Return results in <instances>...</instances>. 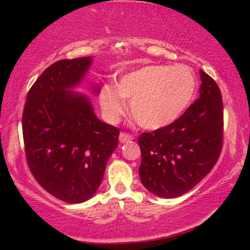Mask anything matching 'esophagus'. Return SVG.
I'll return each mask as SVG.
<instances>
[{"label":"esophagus","mask_w":250,"mask_h":250,"mask_svg":"<svg viewBox=\"0 0 250 250\" xmlns=\"http://www.w3.org/2000/svg\"><path fill=\"white\" fill-rule=\"evenodd\" d=\"M133 139H134L133 135L127 134V133H121V134H120V136H119V140H120V142H121V143H125L128 141H131Z\"/></svg>","instance_id":"34e87169"}]
</instances>
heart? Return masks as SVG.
<instances>
[{
    "label": "heart",
    "mask_w": 250,
    "mask_h": 250,
    "mask_svg": "<svg viewBox=\"0 0 250 250\" xmlns=\"http://www.w3.org/2000/svg\"><path fill=\"white\" fill-rule=\"evenodd\" d=\"M195 89L196 79L187 65L148 64L120 77L116 87H102L100 105L105 120L115 123L125 113V100L131 101V115L137 125L156 130L185 113Z\"/></svg>",
    "instance_id": "heart-1"
}]
</instances>
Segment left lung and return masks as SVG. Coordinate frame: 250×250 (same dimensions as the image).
I'll list each match as a JSON object with an SVG mask.
<instances>
[{
    "label": "left lung",
    "instance_id": "1",
    "mask_svg": "<svg viewBox=\"0 0 250 250\" xmlns=\"http://www.w3.org/2000/svg\"><path fill=\"white\" fill-rule=\"evenodd\" d=\"M200 97L176 121L139 137L142 185L165 199L181 196L213 169L223 142V103L219 85L200 70Z\"/></svg>",
    "mask_w": 250,
    "mask_h": 250
}]
</instances>
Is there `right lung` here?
<instances>
[{
    "label": "right lung",
    "mask_w": 250,
    "mask_h": 250,
    "mask_svg": "<svg viewBox=\"0 0 250 250\" xmlns=\"http://www.w3.org/2000/svg\"><path fill=\"white\" fill-rule=\"evenodd\" d=\"M91 57L61 60L30 88L22 130L31 174L48 193L68 203L90 199L117 147L120 130L97 119L90 100L73 91ZM99 94L100 88L94 87Z\"/></svg>",
    "instance_id": "right-lung-1"
}]
</instances>
